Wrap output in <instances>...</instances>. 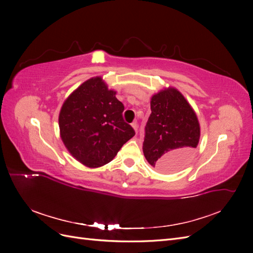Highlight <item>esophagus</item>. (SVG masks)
Returning a JSON list of instances; mask_svg holds the SVG:
<instances>
[{"mask_svg":"<svg viewBox=\"0 0 253 253\" xmlns=\"http://www.w3.org/2000/svg\"><path fill=\"white\" fill-rule=\"evenodd\" d=\"M132 126L134 127V129L136 131V133H138V125H137V122L135 121V122H133L132 124Z\"/></svg>","mask_w":253,"mask_h":253,"instance_id":"34e87169","label":"esophagus"}]
</instances>
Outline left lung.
<instances>
[{
    "mask_svg": "<svg viewBox=\"0 0 253 253\" xmlns=\"http://www.w3.org/2000/svg\"><path fill=\"white\" fill-rule=\"evenodd\" d=\"M151 111L144 127V157L163 172L178 170L192 158L200 141L196 114L185 97L172 87L152 97Z\"/></svg>",
    "mask_w": 253,
    "mask_h": 253,
    "instance_id": "8db88e82",
    "label": "left lung"
}]
</instances>
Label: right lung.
I'll return each mask as SVG.
<instances>
[{"mask_svg": "<svg viewBox=\"0 0 253 253\" xmlns=\"http://www.w3.org/2000/svg\"><path fill=\"white\" fill-rule=\"evenodd\" d=\"M101 77L91 78L63 103L59 115L61 138L71 154L90 168L101 167L117 155L134 128L125 121V105Z\"/></svg>", "mask_w": 253, "mask_h": 253, "instance_id": "right-lung-1", "label": "right lung"}]
</instances>
